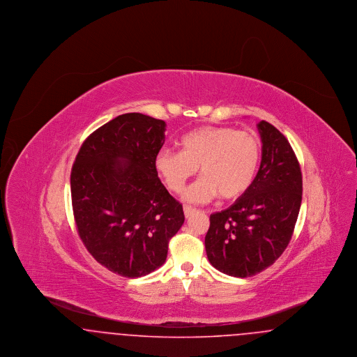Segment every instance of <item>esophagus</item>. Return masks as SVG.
Returning <instances> with one entry per match:
<instances>
[{"mask_svg": "<svg viewBox=\"0 0 357 357\" xmlns=\"http://www.w3.org/2000/svg\"><path fill=\"white\" fill-rule=\"evenodd\" d=\"M183 211H185V217H186V218H190V217L195 213V208L188 207V206H185V207H183Z\"/></svg>", "mask_w": 357, "mask_h": 357, "instance_id": "34e87169", "label": "esophagus"}]
</instances>
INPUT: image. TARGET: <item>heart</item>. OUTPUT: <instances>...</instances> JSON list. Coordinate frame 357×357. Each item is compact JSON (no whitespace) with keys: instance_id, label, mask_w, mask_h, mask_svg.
<instances>
[{"instance_id":"1","label":"heart","mask_w":357,"mask_h":357,"mask_svg":"<svg viewBox=\"0 0 357 357\" xmlns=\"http://www.w3.org/2000/svg\"><path fill=\"white\" fill-rule=\"evenodd\" d=\"M181 151L160 150L155 170L167 188L179 194L199 167L202 175L183 192L187 204L211 202L218 195L231 201L243 195L255 182L261 144L257 136L233 127L206 126L179 139Z\"/></svg>"}]
</instances>
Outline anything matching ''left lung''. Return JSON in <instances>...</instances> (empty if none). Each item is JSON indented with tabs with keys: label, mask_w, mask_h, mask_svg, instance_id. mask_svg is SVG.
Masks as SVG:
<instances>
[{
	"label": "left lung",
	"mask_w": 357,
	"mask_h": 357,
	"mask_svg": "<svg viewBox=\"0 0 357 357\" xmlns=\"http://www.w3.org/2000/svg\"><path fill=\"white\" fill-rule=\"evenodd\" d=\"M262 159L252 187L226 210L210 215L206 255L220 272L252 277L275 262L293 234L303 198V175L288 139L271 123L257 124Z\"/></svg>",
	"instance_id": "obj_1"
}]
</instances>
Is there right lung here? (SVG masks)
Returning a JSON list of instances; mask_svg holds the SVG:
<instances>
[{"instance_id":"add662e5","label":"right lung","mask_w":357,"mask_h":357,"mask_svg":"<svg viewBox=\"0 0 357 357\" xmlns=\"http://www.w3.org/2000/svg\"><path fill=\"white\" fill-rule=\"evenodd\" d=\"M165 131L163 120L120 115L85 139L72 166L77 233L91 255L121 277L162 266L169 241L185 222L182 204L155 170Z\"/></svg>"}]
</instances>
